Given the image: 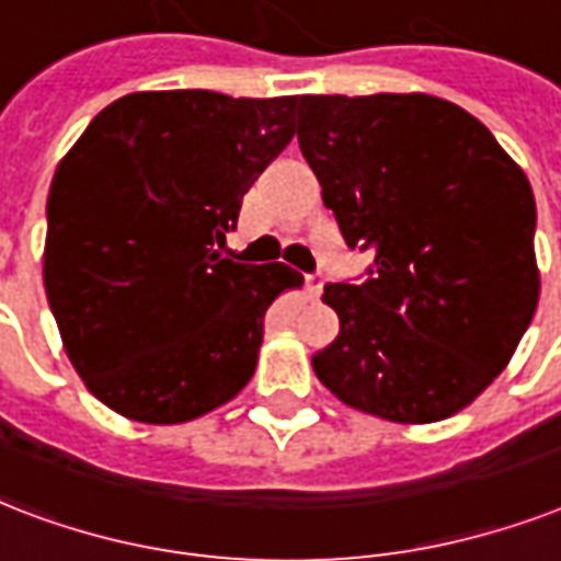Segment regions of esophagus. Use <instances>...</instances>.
I'll use <instances>...</instances> for the list:
<instances>
[{
	"instance_id": "34e87169",
	"label": "esophagus",
	"mask_w": 561,
	"mask_h": 561,
	"mask_svg": "<svg viewBox=\"0 0 561 561\" xmlns=\"http://www.w3.org/2000/svg\"><path fill=\"white\" fill-rule=\"evenodd\" d=\"M304 286H307V295H310V298H319L321 289H324V275H321V272H307V275H304Z\"/></svg>"
}]
</instances>
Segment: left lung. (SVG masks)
<instances>
[{
  "mask_svg": "<svg viewBox=\"0 0 561 561\" xmlns=\"http://www.w3.org/2000/svg\"><path fill=\"white\" fill-rule=\"evenodd\" d=\"M298 146L366 277L324 286L312 368L348 407L427 424L468 407L538 304L536 198L492 131L424 93L301 95Z\"/></svg>",
  "mask_w": 561,
  "mask_h": 561,
  "instance_id": "8db88e82",
  "label": "left lung"
}]
</instances>
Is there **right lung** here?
<instances>
[{"mask_svg": "<svg viewBox=\"0 0 561 561\" xmlns=\"http://www.w3.org/2000/svg\"><path fill=\"white\" fill-rule=\"evenodd\" d=\"M295 111L298 95L131 93L55 169L46 298L87 389L119 415L198 419L254 375L268 304L304 277L219 249Z\"/></svg>", "mask_w": 561, "mask_h": 561, "instance_id": "add662e5", "label": "right lung"}]
</instances>
